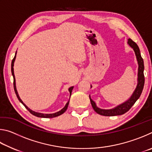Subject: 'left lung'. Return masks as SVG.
<instances>
[{"label":"left lung","mask_w":152,"mask_h":152,"mask_svg":"<svg viewBox=\"0 0 152 152\" xmlns=\"http://www.w3.org/2000/svg\"><path fill=\"white\" fill-rule=\"evenodd\" d=\"M128 44L132 47L135 51L136 58H137L138 63V74H137V85L136 86V88L133 92L131 97L127 101L123 102V103L118 105L117 107L113 108L111 109H102L98 107L96 103L91 99V96L90 100L92 104V107L94 110V111L97 113L98 114L103 115V116H116V115H121L127 112L129 110L135 102L137 101V100L140 97L141 92H142L144 83H145V77H144L143 70H144V64L143 60L141 58L140 48L137 45L133 42L132 39H128ZM92 87V86H91Z\"/></svg>","instance_id":"1"}]
</instances>
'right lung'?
Listing matches in <instances>:
<instances>
[{
    "instance_id": "obj_1",
    "label": "right lung",
    "mask_w": 152,
    "mask_h": 152,
    "mask_svg": "<svg viewBox=\"0 0 152 152\" xmlns=\"http://www.w3.org/2000/svg\"><path fill=\"white\" fill-rule=\"evenodd\" d=\"M16 54H17V51L16 53H15V56L14 58L12 59V62H11V72H12V75L13 76V85H14V90H15V94L17 95V99H19V101L21 102V103L24 105L25 107V108L29 110V111L31 113L32 115H35L36 117H42V118H53V117H58V116H60L61 114H63V113L66 111L68 109V104H69V102H70V100H69L68 102H67L66 104L65 105V107H64L62 109L60 110V111H58L57 113H51V114H44V113H37V112H35L33 111V110H31L29 108H28L27 106L25 105V104H24V102L22 101V100L20 99V97L19 96V94H18L17 91V88H16V82H15V74H14V68H13V66H14V62H15V58H16ZM74 88V86H72L70 88H69L68 91L70 92V94L71 96V94H72V89Z\"/></svg>"
}]
</instances>
